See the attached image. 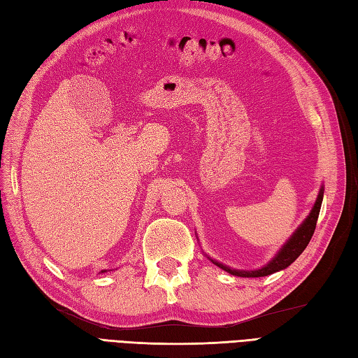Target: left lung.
I'll return each instance as SVG.
<instances>
[{
	"instance_id": "1",
	"label": "left lung",
	"mask_w": 358,
	"mask_h": 358,
	"mask_svg": "<svg viewBox=\"0 0 358 358\" xmlns=\"http://www.w3.org/2000/svg\"><path fill=\"white\" fill-rule=\"evenodd\" d=\"M322 198H324V187H320L319 195L316 198V203H315L313 208H311L310 215L304 219V222H302L296 228V231L290 236V239L282 245V248L277 254H275V257L266 264V266H263L260 269H255V271H239V269L228 268V266H225V264L217 263L215 260H212V262L216 264V266L227 271L228 273L236 275V277H245V278L266 277V275H271L273 272L286 269L287 266H290V264L299 257L302 251L307 248L311 236H313V233H315L317 216H319V212H320V206H322Z\"/></svg>"
}]
</instances>
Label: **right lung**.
Here are the masks:
<instances>
[{"label": "right lung", "instance_id": "1", "mask_svg": "<svg viewBox=\"0 0 358 358\" xmlns=\"http://www.w3.org/2000/svg\"><path fill=\"white\" fill-rule=\"evenodd\" d=\"M103 272H106V271H103Z\"/></svg>", "mask_w": 358, "mask_h": 358}]
</instances>
